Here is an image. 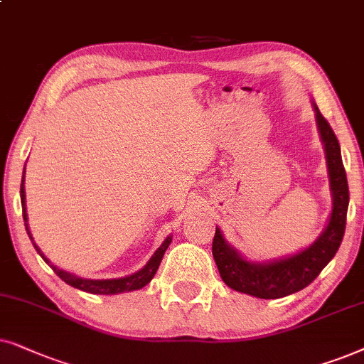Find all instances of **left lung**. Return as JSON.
<instances>
[{
  "label": "left lung",
  "instance_id": "8db88e82",
  "mask_svg": "<svg viewBox=\"0 0 364 364\" xmlns=\"http://www.w3.org/2000/svg\"><path fill=\"white\" fill-rule=\"evenodd\" d=\"M313 109L316 114L319 138L324 146L329 190L333 196V210L328 225L311 246L293 256L266 261V263L246 259L231 245L226 243L221 230L216 228L215 240H213V258L216 261L221 279L235 291L263 299L283 298L301 291L318 278V274L340 248L346 228L348 203H350L346 171L343 166L336 134L314 103Z\"/></svg>",
  "mask_w": 364,
  "mask_h": 364
}]
</instances>
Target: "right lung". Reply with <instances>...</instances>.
<instances>
[{"label":"right lung","mask_w":364,"mask_h":364,"mask_svg":"<svg viewBox=\"0 0 364 364\" xmlns=\"http://www.w3.org/2000/svg\"><path fill=\"white\" fill-rule=\"evenodd\" d=\"M21 206H23V220H24V226H26V232L28 236H30V240L33 241V246H35V250L38 251V255L41 256L43 259L46 261L48 264L51 266L53 271L60 276V278L65 281V283L70 284L73 288H77L81 289V291H86V293H91V294H118V293H126V291H134V289H141L143 287H146L154 278V274H156L158 271V266L161 263L163 259V255L164 251L168 250L169 243H171V236H168L166 240L163 241V245L159 246V248L154 251V255L149 258V261L146 264L143 266L141 269L136 271V273L129 274V276H124V278H116V279H86V278H80V276L70 273V271H63L58 268L51 263L50 259L46 258L45 255H43V251L38 248L35 240H33L31 232H30V228H28V215H26V193H24V173H23V179H21Z\"/></svg>","instance_id":"right-lung-1"}]
</instances>
